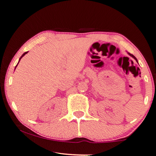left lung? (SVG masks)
Segmentation results:
<instances>
[{
	"label": "left lung",
	"instance_id": "1",
	"mask_svg": "<svg viewBox=\"0 0 156 156\" xmlns=\"http://www.w3.org/2000/svg\"><path fill=\"white\" fill-rule=\"evenodd\" d=\"M129 55H130L131 56H132V57H133V58H134V59H135V60H136V61H137V62H138V61H137V59H136V57H135L134 56H133V54H130V53H129Z\"/></svg>",
	"mask_w": 156,
	"mask_h": 156
}]
</instances>
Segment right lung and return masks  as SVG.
Here are the masks:
<instances>
[{
  "instance_id": "add662e5",
  "label": "right lung",
  "mask_w": 156,
  "mask_h": 156,
  "mask_svg": "<svg viewBox=\"0 0 156 156\" xmlns=\"http://www.w3.org/2000/svg\"><path fill=\"white\" fill-rule=\"evenodd\" d=\"M27 52H25V53H24V54H23V55H22V56L20 57V59H21V58H23V56H25V54H27ZM18 63H19V62H18ZM17 64H18V63H17ZM17 66H15V68H16V67H17Z\"/></svg>"
}]
</instances>
